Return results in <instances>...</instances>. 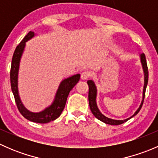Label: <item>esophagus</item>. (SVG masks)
Instances as JSON below:
<instances>
[{"label": "esophagus", "mask_w": 158, "mask_h": 158, "mask_svg": "<svg viewBox=\"0 0 158 158\" xmlns=\"http://www.w3.org/2000/svg\"><path fill=\"white\" fill-rule=\"evenodd\" d=\"M89 76H90V74H89V72H82V73H81V79H82V80H86V79L89 77Z\"/></svg>", "instance_id": "esophagus-1"}]
</instances>
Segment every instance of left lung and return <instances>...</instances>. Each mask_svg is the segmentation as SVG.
Here are the masks:
<instances>
[{
    "label": "left lung",
    "mask_w": 158,
    "mask_h": 158,
    "mask_svg": "<svg viewBox=\"0 0 158 158\" xmlns=\"http://www.w3.org/2000/svg\"><path fill=\"white\" fill-rule=\"evenodd\" d=\"M140 58H141V63L142 65L143 71H144V89H143V96H142V101H141V105H140L139 108L137 109V111H135V114L132 116H131L130 118L127 119H124V120H114V119L109 118L106 117L104 114H102L101 113V111H99V109H98V106L96 104V95H97V89L95 86V82L92 80H88L87 83L89 85V107H90L91 111L92 112V114H94L96 118H98V120H100L101 122H104V123L108 124V125H118L121 124L125 123V122L128 121L129 119H131V118H133L134 116L136 115L139 111L141 110V107H142L143 102H144V96H145V91L146 88H147V85L148 82V69L147 66V61H146L145 55L144 53H142L140 55Z\"/></svg>",
    "instance_id": "left-lung-1"
}]
</instances>
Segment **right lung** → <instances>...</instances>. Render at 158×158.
<instances>
[{"mask_svg": "<svg viewBox=\"0 0 158 158\" xmlns=\"http://www.w3.org/2000/svg\"><path fill=\"white\" fill-rule=\"evenodd\" d=\"M35 36L34 32L30 31L25 36L23 40L19 44V45L16 47L15 51L14 52L11 62L10 68V85L11 90L14 94V99L17 104V109L20 114L27 118V120L36 123L45 124L48 123L51 121H54L57 118L60 117L62 111L64 109L66 106V99L69 95V92L76 85V84L79 82L80 74L73 75V76L65 79L60 82L58 89L56 93L55 98L50 106L46 108L43 111L40 112H32L24 107L20 100V95L18 92V73L19 67H20V62L21 59L22 54L24 50L26 42L30 40V39Z\"/></svg>", "mask_w": 158, "mask_h": 158, "instance_id": "add662e5", "label": "right lung"}]
</instances>
